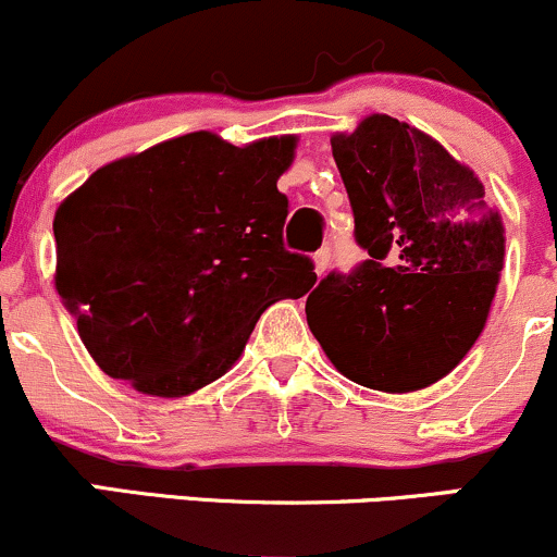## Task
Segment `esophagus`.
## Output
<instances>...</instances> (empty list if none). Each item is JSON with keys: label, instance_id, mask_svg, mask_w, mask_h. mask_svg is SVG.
Wrapping results in <instances>:
<instances>
[{"label": "esophagus", "instance_id": "obj_1", "mask_svg": "<svg viewBox=\"0 0 557 557\" xmlns=\"http://www.w3.org/2000/svg\"><path fill=\"white\" fill-rule=\"evenodd\" d=\"M330 259H332L330 248H322V251H317V257H314V267H317V274H319V277H322V274L330 270Z\"/></svg>", "mask_w": 557, "mask_h": 557}]
</instances>
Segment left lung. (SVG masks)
<instances>
[{
	"mask_svg": "<svg viewBox=\"0 0 557 557\" xmlns=\"http://www.w3.org/2000/svg\"><path fill=\"white\" fill-rule=\"evenodd\" d=\"M332 157L369 259L311 290L309 327L337 372L363 387L432 385L487 322L505 253L500 214L474 172L387 114L332 136Z\"/></svg>",
	"mask_w": 557,
	"mask_h": 557,
	"instance_id": "left-lung-1",
	"label": "left lung"
}]
</instances>
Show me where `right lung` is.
Wrapping results in <instances>:
<instances>
[{
    "mask_svg": "<svg viewBox=\"0 0 557 557\" xmlns=\"http://www.w3.org/2000/svg\"><path fill=\"white\" fill-rule=\"evenodd\" d=\"M296 138L164 140L96 170L54 214L57 293L88 354L138 393L177 398L238 361L267 306L314 261L287 251L277 177Z\"/></svg>",
    "mask_w": 557,
    "mask_h": 557,
    "instance_id": "right-lung-1",
    "label": "right lung"
}]
</instances>
